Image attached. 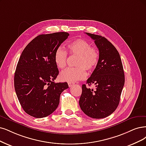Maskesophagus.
I'll list each match as a JSON object with an SVG mask.
<instances>
[{
	"label": "esophagus",
	"instance_id": "esophagus-1",
	"mask_svg": "<svg viewBox=\"0 0 146 146\" xmlns=\"http://www.w3.org/2000/svg\"><path fill=\"white\" fill-rule=\"evenodd\" d=\"M68 87H72V86L74 85V83H72V82H69V83H68Z\"/></svg>",
	"mask_w": 146,
	"mask_h": 146
}]
</instances>
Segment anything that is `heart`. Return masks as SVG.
<instances>
[{
    "label": "heart",
    "instance_id": "heart-1",
    "mask_svg": "<svg viewBox=\"0 0 146 146\" xmlns=\"http://www.w3.org/2000/svg\"><path fill=\"white\" fill-rule=\"evenodd\" d=\"M67 51L70 55L77 56L75 62L76 68H68L61 72L59 78L64 82H74L86 78L85 70L92 72L98 66L99 61V52L98 48L91 46L90 43L85 39L78 38L67 45ZM67 52L59 47L54 54V61L59 68L66 66Z\"/></svg>",
    "mask_w": 146,
    "mask_h": 146
}]
</instances>
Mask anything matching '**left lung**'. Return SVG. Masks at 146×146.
Returning <instances> with one entry per match:
<instances>
[{"label": "left lung", "mask_w": 146, "mask_h": 146, "mask_svg": "<svg viewBox=\"0 0 146 146\" xmlns=\"http://www.w3.org/2000/svg\"><path fill=\"white\" fill-rule=\"evenodd\" d=\"M94 40L99 51L98 66L87 79L88 85L82 86L79 106L85 114L93 118H103L111 115L119 104L125 84V73L119 53L112 43L100 35L86 32Z\"/></svg>", "instance_id": "left-lung-1"}]
</instances>
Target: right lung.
<instances>
[{
  "label": "right lung",
  "instance_id": "right-lung-1",
  "mask_svg": "<svg viewBox=\"0 0 146 146\" xmlns=\"http://www.w3.org/2000/svg\"><path fill=\"white\" fill-rule=\"evenodd\" d=\"M69 34L61 32L35 37L21 54L14 74V88L23 110L35 118L50 115L59 104L67 83H55L58 75L54 54Z\"/></svg>",
  "mask_w": 146,
  "mask_h": 146
}]
</instances>
